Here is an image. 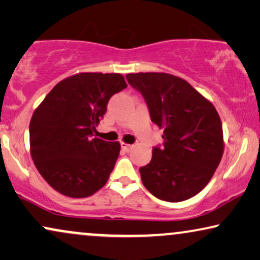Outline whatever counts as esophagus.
Returning <instances> with one entry per match:
<instances>
[{
  "label": "esophagus",
  "mask_w": 260,
  "mask_h": 260,
  "mask_svg": "<svg viewBox=\"0 0 260 260\" xmlns=\"http://www.w3.org/2000/svg\"><path fill=\"white\" fill-rule=\"evenodd\" d=\"M121 147H122V150H123V151L128 152V151L132 150V148H133V145L127 144V143H123V141H121Z\"/></svg>",
  "instance_id": "esophagus-1"
}]
</instances>
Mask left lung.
I'll use <instances>...</instances> for the list:
<instances>
[{"label":"left lung","mask_w":260,"mask_h":260,"mask_svg":"<svg viewBox=\"0 0 260 260\" xmlns=\"http://www.w3.org/2000/svg\"><path fill=\"white\" fill-rule=\"evenodd\" d=\"M143 94L151 120L164 129V147L140 168L145 188L158 199L179 202L208 184L223 154L222 123L209 100L185 79L165 72L128 74Z\"/></svg>","instance_id":"obj_1"}]
</instances>
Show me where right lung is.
I'll return each instance as SVG.
<instances>
[{
  "label": "right lung",
  "instance_id": "1",
  "mask_svg": "<svg viewBox=\"0 0 260 260\" xmlns=\"http://www.w3.org/2000/svg\"><path fill=\"white\" fill-rule=\"evenodd\" d=\"M126 86L121 74L79 72L58 83L34 110L29 123L30 155L55 191L83 199L108 182L120 143L92 134L109 99Z\"/></svg>",
  "mask_w": 260,
  "mask_h": 260
}]
</instances>
